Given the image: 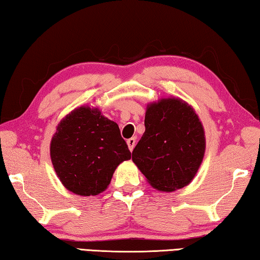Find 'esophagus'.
Masks as SVG:
<instances>
[{"label":"esophagus","mask_w":260,"mask_h":260,"mask_svg":"<svg viewBox=\"0 0 260 260\" xmlns=\"http://www.w3.org/2000/svg\"><path fill=\"white\" fill-rule=\"evenodd\" d=\"M135 142H136V141H135L134 138H131V139L127 140V146H128L131 151H133V149L135 147Z\"/></svg>","instance_id":"esophagus-1"}]
</instances>
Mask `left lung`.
<instances>
[{
    "label": "left lung",
    "mask_w": 260,
    "mask_h": 260,
    "mask_svg": "<svg viewBox=\"0 0 260 260\" xmlns=\"http://www.w3.org/2000/svg\"><path fill=\"white\" fill-rule=\"evenodd\" d=\"M144 132L132 159L152 188L174 191L191 182L203 160V125L191 105L175 98L149 103Z\"/></svg>",
    "instance_id": "left-lung-1"
}]
</instances>
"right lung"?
<instances>
[{"label":"right lung","instance_id":"add662e5","mask_svg":"<svg viewBox=\"0 0 260 260\" xmlns=\"http://www.w3.org/2000/svg\"><path fill=\"white\" fill-rule=\"evenodd\" d=\"M50 157L68 190L95 196L108 188L117 166L131 159V151L116 122L86 105L60 120L51 139Z\"/></svg>","mask_w":260,"mask_h":260}]
</instances>
